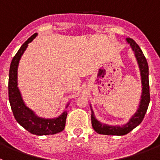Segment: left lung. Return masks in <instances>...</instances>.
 Segmentation results:
<instances>
[{
	"instance_id": "obj_1",
	"label": "left lung",
	"mask_w": 160,
	"mask_h": 160,
	"mask_svg": "<svg viewBox=\"0 0 160 160\" xmlns=\"http://www.w3.org/2000/svg\"><path fill=\"white\" fill-rule=\"evenodd\" d=\"M126 42L128 43L133 51L138 68L140 70L141 83H142V94L139 102L138 109L136 112L130 117L128 121L121 125H109L107 123H102L96 119L94 112L92 111V106L90 104L91 109V123L95 132L103 135H113V136H123L131 132L133 128L138 127L144 118L150 103V87H149V68L142 49L138 46L132 39L126 38Z\"/></svg>"
}]
</instances>
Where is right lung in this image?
Segmentation results:
<instances>
[{"mask_svg": "<svg viewBox=\"0 0 160 160\" xmlns=\"http://www.w3.org/2000/svg\"><path fill=\"white\" fill-rule=\"evenodd\" d=\"M37 36V33L32 35L28 41L20 47L13 59H12L9 75V101L10 103L14 116L20 125L28 132L37 136L52 135L62 132L65 128L66 119L68 111H63L62 113L55 118H42L30 109L24 102L22 93L18 87V68L22 54L28 46ZM68 102L65 108L69 106Z\"/></svg>", "mask_w": 160, "mask_h": 160, "instance_id": "add662e5", "label": "right lung"}]
</instances>
